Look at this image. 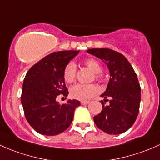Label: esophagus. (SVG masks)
Listing matches in <instances>:
<instances>
[{
    "instance_id": "34e87169",
    "label": "esophagus",
    "mask_w": 160,
    "mask_h": 160,
    "mask_svg": "<svg viewBox=\"0 0 160 160\" xmlns=\"http://www.w3.org/2000/svg\"><path fill=\"white\" fill-rule=\"evenodd\" d=\"M81 104H83V105H84V104H88L90 103V101H82L81 102Z\"/></svg>"
}]
</instances>
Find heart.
Returning <instances> with one entry per match:
<instances>
[{"mask_svg": "<svg viewBox=\"0 0 160 160\" xmlns=\"http://www.w3.org/2000/svg\"><path fill=\"white\" fill-rule=\"evenodd\" d=\"M84 64L94 72V77L98 80H102L103 68L101 64L94 59H88L84 61ZM77 67L74 62L67 63L63 70V79L67 83H70L76 78ZM99 89L95 84H76L70 88V95L72 98L80 101H86L98 93Z\"/></svg>", "mask_w": 160, "mask_h": 160, "instance_id": "heart-1", "label": "heart"}]
</instances>
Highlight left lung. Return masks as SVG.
<instances>
[{
	"instance_id": "8db88e82",
	"label": "left lung",
	"mask_w": 160,
	"mask_h": 160,
	"mask_svg": "<svg viewBox=\"0 0 160 160\" xmlns=\"http://www.w3.org/2000/svg\"><path fill=\"white\" fill-rule=\"evenodd\" d=\"M87 52L104 61L111 76L106 91L101 95L104 98L101 101L103 109L93 117V121L106 133H123L135 123L139 111L141 88L136 73L128 59L118 52L107 48ZM106 101H109L108 106Z\"/></svg>"
}]
</instances>
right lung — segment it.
Here are the masks:
<instances>
[{
  "label": "right lung",
  "mask_w": 160,
  "mask_h": 160,
  "mask_svg": "<svg viewBox=\"0 0 160 160\" xmlns=\"http://www.w3.org/2000/svg\"><path fill=\"white\" fill-rule=\"evenodd\" d=\"M79 51L54 52L32 66L24 79L22 104L26 120L37 132L56 135L70 127L77 100H69L59 104L58 95L69 93L63 79V70Z\"/></svg>",
  "instance_id": "1"
}]
</instances>
